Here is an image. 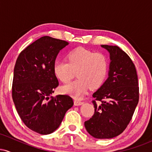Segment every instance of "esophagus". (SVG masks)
I'll return each mask as SVG.
<instances>
[{
  "label": "esophagus",
  "mask_w": 152,
  "mask_h": 152,
  "mask_svg": "<svg viewBox=\"0 0 152 152\" xmlns=\"http://www.w3.org/2000/svg\"><path fill=\"white\" fill-rule=\"evenodd\" d=\"M83 104V102H80L79 100H77V99H75L74 100V105L75 106H81Z\"/></svg>",
  "instance_id": "34e87169"
}]
</instances>
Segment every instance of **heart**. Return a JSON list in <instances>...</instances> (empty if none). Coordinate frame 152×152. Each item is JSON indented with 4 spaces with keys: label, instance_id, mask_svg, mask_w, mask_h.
I'll list each match as a JSON object with an SVG mask.
<instances>
[{
    "label": "heart",
    "instance_id": "heart-1",
    "mask_svg": "<svg viewBox=\"0 0 152 152\" xmlns=\"http://www.w3.org/2000/svg\"><path fill=\"white\" fill-rule=\"evenodd\" d=\"M68 62L56 61L53 64L55 76L63 83L74 77L78 78L61 88L64 93L79 98L88 88H96L102 84L109 69L108 59L104 53H94L84 48H77L67 54Z\"/></svg>",
    "mask_w": 152,
    "mask_h": 152
}]
</instances>
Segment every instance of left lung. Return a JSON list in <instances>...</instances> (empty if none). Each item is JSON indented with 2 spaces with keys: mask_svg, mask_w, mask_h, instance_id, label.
<instances>
[{
  "mask_svg": "<svg viewBox=\"0 0 152 152\" xmlns=\"http://www.w3.org/2000/svg\"><path fill=\"white\" fill-rule=\"evenodd\" d=\"M109 53L108 78L93 94L101 102L93 101L95 112L84 122L88 133L96 139L117 137L129 124L139 102L138 77L135 66L124 50L116 46L102 45Z\"/></svg>",
  "mask_w": 152,
  "mask_h": 152,
  "instance_id": "obj_1",
  "label": "left lung"
}]
</instances>
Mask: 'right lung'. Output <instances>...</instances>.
Wrapping results in <instances>:
<instances>
[{"label":"right lung","instance_id":"right-lung-1","mask_svg":"<svg viewBox=\"0 0 152 152\" xmlns=\"http://www.w3.org/2000/svg\"><path fill=\"white\" fill-rule=\"evenodd\" d=\"M68 44L43 36L22 50L15 62L12 86L15 109L26 126L38 134L53 133L74 105L68 95L50 96L58 86L53 64L60 50Z\"/></svg>","mask_w":152,"mask_h":152}]
</instances>
